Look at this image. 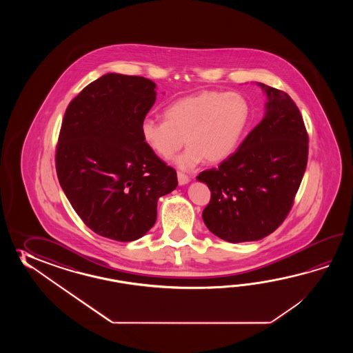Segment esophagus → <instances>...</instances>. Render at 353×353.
<instances>
[{
  "label": "esophagus",
  "instance_id": "1",
  "mask_svg": "<svg viewBox=\"0 0 353 353\" xmlns=\"http://www.w3.org/2000/svg\"><path fill=\"white\" fill-rule=\"evenodd\" d=\"M189 180L190 179H189V176H188V175L178 172V181H179V185H185V184L189 183Z\"/></svg>",
  "mask_w": 353,
  "mask_h": 353
}]
</instances>
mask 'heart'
<instances>
[{
	"mask_svg": "<svg viewBox=\"0 0 353 353\" xmlns=\"http://www.w3.org/2000/svg\"><path fill=\"white\" fill-rule=\"evenodd\" d=\"M165 121L146 119L141 123L143 143L159 158L175 159L190 170L205 159L219 163L230 158L240 143L250 117L248 101L239 92L202 90L174 101L164 111Z\"/></svg>",
	"mask_w": 353,
	"mask_h": 353,
	"instance_id": "obj_1",
	"label": "heart"
}]
</instances>
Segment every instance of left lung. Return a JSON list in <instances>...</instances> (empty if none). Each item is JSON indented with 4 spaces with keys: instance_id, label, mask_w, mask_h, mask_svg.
Here are the masks:
<instances>
[{
    "instance_id": "left-lung-1",
    "label": "left lung",
    "mask_w": 353,
    "mask_h": 353,
    "mask_svg": "<svg viewBox=\"0 0 353 353\" xmlns=\"http://www.w3.org/2000/svg\"><path fill=\"white\" fill-rule=\"evenodd\" d=\"M268 96L261 122L218 168L196 180L210 190L203 221L237 243L261 240L284 222L307 163V134L299 108L283 90L259 83Z\"/></svg>"
}]
</instances>
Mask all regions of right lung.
<instances>
[{
  "instance_id": "1",
  "label": "right lung",
  "mask_w": 353,
  "mask_h": 353,
  "mask_svg": "<svg viewBox=\"0 0 353 353\" xmlns=\"http://www.w3.org/2000/svg\"><path fill=\"white\" fill-rule=\"evenodd\" d=\"M143 77L108 73L69 103L55 151L60 187L87 227L111 240L143 237L176 172L145 145L141 123L157 99Z\"/></svg>"
}]
</instances>
